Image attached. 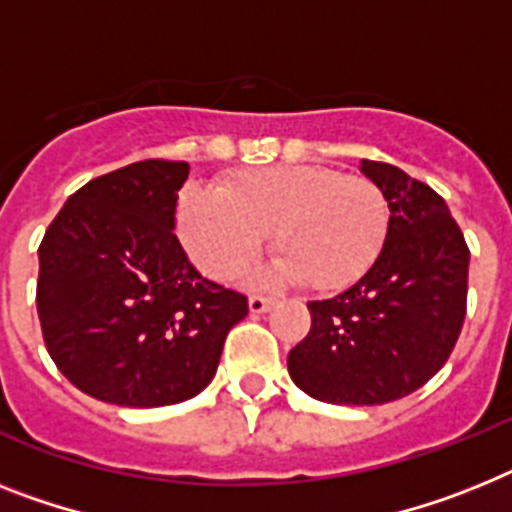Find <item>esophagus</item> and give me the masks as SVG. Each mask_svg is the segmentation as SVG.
Listing matches in <instances>:
<instances>
[{
  "label": "esophagus",
  "mask_w": 512,
  "mask_h": 512,
  "mask_svg": "<svg viewBox=\"0 0 512 512\" xmlns=\"http://www.w3.org/2000/svg\"><path fill=\"white\" fill-rule=\"evenodd\" d=\"M270 307H273V299H268V296H249V312L252 315H263Z\"/></svg>",
  "instance_id": "obj_1"
}]
</instances>
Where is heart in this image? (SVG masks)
<instances>
[{
  "mask_svg": "<svg viewBox=\"0 0 512 512\" xmlns=\"http://www.w3.org/2000/svg\"><path fill=\"white\" fill-rule=\"evenodd\" d=\"M388 200L372 179L328 166H265L226 176L221 192L187 184L176 231L210 278H234L273 231V281L333 294L354 286L388 242Z\"/></svg>",
  "mask_w": 512,
  "mask_h": 512,
  "instance_id": "heart-1",
  "label": "heart"
}]
</instances>
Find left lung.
<instances>
[{
	"label": "left lung",
	"mask_w": 512,
	"mask_h": 512,
	"mask_svg": "<svg viewBox=\"0 0 512 512\" xmlns=\"http://www.w3.org/2000/svg\"><path fill=\"white\" fill-rule=\"evenodd\" d=\"M359 169L388 200V242L351 289L307 304L312 328L289 351L291 380L336 406H380L422 388L466 317L468 247L445 200L390 163Z\"/></svg>",
	"instance_id": "8db88e82"
}]
</instances>
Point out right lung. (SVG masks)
<instances>
[{"label":"right lung","instance_id":"obj_1","mask_svg":"<svg viewBox=\"0 0 512 512\" xmlns=\"http://www.w3.org/2000/svg\"><path fill=\"white\" fill-rule=\"evenodd\" d=\"M190 163L137 161L90 179L38 247L36 307L67 380L98 401L156 409L195 398L247 296L208 281L174 234Z\"/></svg>","mask_w":512,"mask_h":512}]
</instances>
